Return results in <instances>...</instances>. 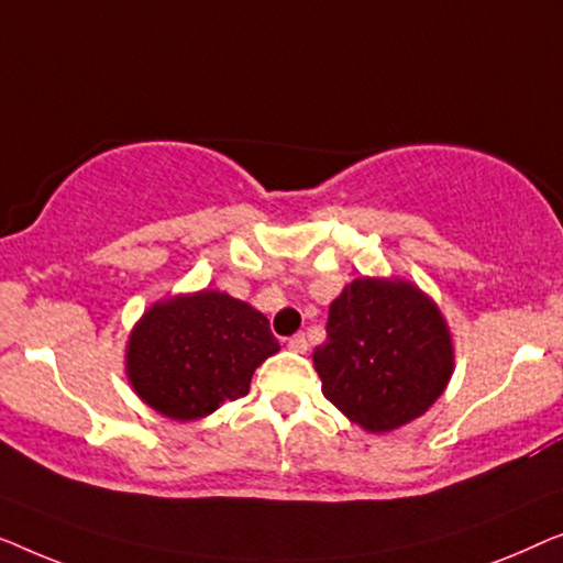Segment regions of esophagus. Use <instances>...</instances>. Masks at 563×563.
I'll use <instances>...</instances> for the list:
<instances>
[{
    "instance_id": "1",
    "label": "esophagus",
    "mask_w": 563,
    "mask_h": 563,
    "mask_svg": "<svg viewBox=\"0 0 563 563\" xmlns=\"http://www.w3.org/2000/svg\"><path fill=\"white\" fill-rule=\"evenodd\" d=\"M288 350H290V352H296V354H303V352L308 350V342H306V336H303V334H296V336H290V339H288Z\"/></svg>"
}]
</instances>
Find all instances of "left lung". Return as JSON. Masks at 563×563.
Here are the masks:
<instances>
[{
	"label": "left lung",
	"mask_w": 563,
	"mask_h": 563,
	"mask_svg": "<svg viewBox=\"0 0 563 563\" xmlns=\"http://www.w3.org/2000/svg\"><path fill=\"white\" fill-rule=\"evenodd\" d=\"M313 367L331 406L367 433H390L446 390L454 342L437 300L416 283L362 275L331 300Z\"/></svg>",
	"instance_id": "8db88e82"
}]
</instances>
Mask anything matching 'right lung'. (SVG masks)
Here are the masks:
<instances>
[{"mask_svg": "<svg viewBox=\"0 0 563 563\" xmlns=\"http://www.w3.org/2000/svg\"><path fill=\"white\" fill-rule=\"evenodd\" d=\"M275 352L280 344L265 313L203 288L157 300L140 316L126 339L124 372L145 406L186 423L247 395L255 369Z\"/></svg>", "mask_w": 563, "mask_h": 563, "instance_id": "obj_1", "label": "right lung"}]
</instances>
